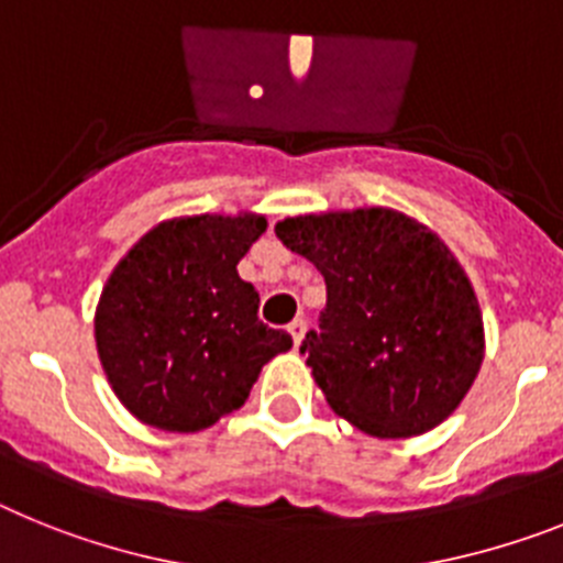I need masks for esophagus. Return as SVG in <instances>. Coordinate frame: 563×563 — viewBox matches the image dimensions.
Instances as JSON below:
<instances>
[{"label": "esophagus", "instance_id": "1", "mask_svg": "<svg viewBox=\"0 0 563 563\" xmlns=\"http://www.w3.org/2000/svg\"><path fill=\"white\" fill-rule=\"evenodd\" d=\"M288 334H291V340H295V349H300L302 336H306V320L291 322V325H288Z\"/></svg>", "mask_w": 563, "mask_h": 563}]
</instances>
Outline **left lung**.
Wrapping results in <instances>:
<instances>
[{
	"label": "left lung",
	"instance_id": "1",
	"mask_svg": "<svg viewBox=\"0 0 563 563\" xmlns=\"http://www.w3.org/2000/svg\"><path fill=\"white\" fill-rule=\"evenodd\" d=\"M275 232L325 277L320 331L300 351L331 410L376 439L451 417L485 360V325L442 238L385 207L297 214Z\"/></svg>",
	"mask_w": 563,
	"mask_h": 563
}]
</instances>
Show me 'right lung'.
<instances>
[{
	"label": "right lung",
	"instance_id": "obj_1",
	"mask_svg": "<svg viewBox=\"0 0 563 563\" xmlns=\"http://www.w3.org/2000/svg\"><path fill=\"white\" fill-rule=\"evenodd\" d=\"M266 232L263 214L173 218L112 268L96 309V349L135 419L198 433L241 408L291 336L257 320L261 297L238 263Z\"/></svg>",
	"mask_w": 563,
	"mask_h": 563
}]
</instances>
